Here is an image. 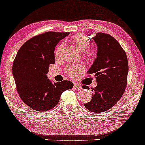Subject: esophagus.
<instances>
[{
  "label": "esophagus",
  "instance_id": "1",
  "mask_svg": "<svg viewBox=\"0 0 145 145\" xmlns=\"http://www.w3.org/2000/svg\"><path fill=\"white\" fill-rule=\"evenodd\" d=\"M74 87L76 89V90H80L81 89H82V87H81L80 85H78V84H77V83H74Z\"/></svg>",
  "mask_w": 145,
  "mask_h": 145
}]
</instances>
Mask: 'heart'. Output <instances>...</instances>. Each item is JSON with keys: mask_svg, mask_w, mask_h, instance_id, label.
I'll return each mask as SVG.
<instances>
[{"mask_svg": "<svg viewBox=\"0 0 145 145\" xmlns=\"http://www.w3.org/2000/svg\"><path fill=\"white\" fill-rule=\"evenodd\" d=\"M72 43L78 47L80 51L85 52V54L87 58H92L96 54V50L93 48H87L89 46L90 42L87 36L83 34H78L74 36L71 39ZM65 46L63 44H60L55 52V56L56 58H59L63 54ZM84 67L82 65H69L65 69L67 74L71 78H75L78 75L79 73L83 71Z\"/></svg>", "mask_w": 145, "mask_h": 145, "instance_id": "heart-1", "label": "heart"}]
</instances>
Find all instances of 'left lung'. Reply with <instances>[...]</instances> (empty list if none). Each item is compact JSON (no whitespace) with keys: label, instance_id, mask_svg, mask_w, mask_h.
I'll return each instance as SVG.
<instances>
[{"label":"left lung","instance_id":"obj_1","mask_svg":"<svg viewBox=\"0 0 145 145\" xmlns=\"http://www.w3.org/2000/svg\"><path fill=\"white\" fill-rule=\"evenodd\" d=\"M93 39L98 47L97 57L87 73L94 74L98 85L92 89V99L85 106L92 112L101 113L115 105L123 95L128 60L124 49L111 35L99 32ZM82 87L89 89L87 86Z\"/></svg>","mask_w":145,"mask_h":145}]
</instances>
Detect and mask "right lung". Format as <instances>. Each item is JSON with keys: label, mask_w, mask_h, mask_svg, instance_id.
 Returning a JSON list of instances; mask_svg holds the SVG:
<instances>
[{"label": "right lung", "mask_w": 145, "mask_h": 145, "mask_svg": "<svg viewBox=\"0 0 145 145\" xmlns=\"http://www.w3.org/2000/svg\"><path fill=\"white\" fill-rule=\"evenodd\" d=\"M69 32L47 31L34 36L19 49L12 74L20 98L31 109L48 111L56 106L63 91L74 85L68 80L52 83L47 79L49 65L55 63L54 50Z\"/></svg>", "instance_id": "1"}]
</instances>
